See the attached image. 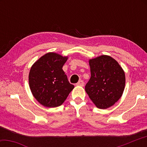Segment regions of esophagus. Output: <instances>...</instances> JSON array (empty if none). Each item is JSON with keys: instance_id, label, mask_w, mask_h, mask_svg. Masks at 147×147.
I'll return each mask as SVG.
<instances>
[{"instance_id": "34e87169", "label": "esophagus", "mask_w": 147, "mask_h": 147, "mask_svg": "<svg viewBox=\"0 0 147 147\" xmlns=\"http://www.w3.org/2000/svg\"><path fill=\"white\" fill-rule=\"evenodd\" d=\"M77 86H84V82L83 80H80L78 83L76 84Z\"/></svg>"}]
</instances>
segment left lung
Segmentation results:
<instances>
[{
  "label": "left lung",
  "mask_w": 147,
  "mask_h": 147,
  "mask_svg": "<svg viewBox=\"0 0 147 147\" xmlns=\"http://www.w3.org/2000/svg\"><path fill=\"white\" fill-rule=\"evenodd\" d=\"M91 78L85 90L98 108L112 106L121 97L125 87V74L115 59L102 55L89 60Z\"/></svg>",
  "instance_id": "left-lung-1"
}]
</instances>
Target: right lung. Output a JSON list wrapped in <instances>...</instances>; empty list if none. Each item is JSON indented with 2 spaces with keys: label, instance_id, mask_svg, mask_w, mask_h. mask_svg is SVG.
Segmentation results:
<instances>
[{
  "label": "right lung",
  "instance_id": "add662e5",
  "mask_svg": "<svg viewBox=\"0 0 147 147\" xmlns=\"http://www.w3.org/2000/svg\"><path fill=\"white\" fill-rule=\"evenodd\" d=\"M67 59V56L49 53L32 66L29 86L34 98L43 106L48 108L61 106L74 89L62 69Z\"/></svg>",
  "mask_w": 147,
  "mask_h": 147
}]
</instances>
